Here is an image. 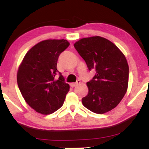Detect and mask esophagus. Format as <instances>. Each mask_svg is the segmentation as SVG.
I'll list each match as a JSON object with an SVG mask.
<instances>
[{
  "instance_id": "1",
  "label": "esophagus",
  "mask_w": 149,
  "mask_h": 149,
  "mask_svg": "<svg viewBox=\"0 0 149 149\" xmlns=\"http://www.w3.org/2000/svg\"><path fill=\"white\" fill-rule=\"evenodd\" d=\"M80 80H77L76 83H71L70 84V85H71V87H72V88H73V87L76 86V85H78V84H80Z\"/></svg>"
}]
</instances>
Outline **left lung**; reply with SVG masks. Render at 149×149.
Wrapping results in <instances>:
<instances>
[{
    "label": "left lung",
    "instance_id": "left-lung-1",
    "mask_svg": "<svg viewBox=\"0 0 149 149\" xmlns=\"http://www.w3.org/2000/svg\"><path fill=\"white\" fill-rule=\"evenodd\" d=\"M74 47L88 69L96 71L87 83L89 92L82 99L83 106L99 114L112 110L127 90L129 66L125 55L112 42L100 36L80 39Z\"/></svg>",
    "mask_w": 149,
    "mask_h": 149
}]
</instances>
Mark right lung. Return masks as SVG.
I'll use <instances>...</instances> for the list:
<instances>
[{
	"label": "right lung",
	"mask_w": 149,
	"mask_h": 149,
	"mask_svg": "<svg viewBox=\"0 0 149 149\" xmlns=\"http://www.w3.org/2000/svg\"><path fill=\"white\" fill-rule=\"evenodd\" d=\"M69 46L64 39L42 40L28 51L19 67V89L26 102L38 113L51 114L64 104L70 87L57 65L59 54Z\"/></svg>",
	"instance_id": "obj_1"
}]
</instances>
